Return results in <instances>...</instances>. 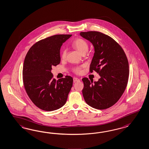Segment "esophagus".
<instances>
[{"mask_svg": "<svg viewBox=\"0 0 149 149\" xmlns=\"http://www.w3.org/2000/svg\"><path fill=\"white\" fill-rule=\"evenodd\" d=\"M79 81H80V79L79 78H78L77 77H73V81H74V83Z\"/></svg>", "mask_w": 149, "mask_h": 149, "instance_id": "1", "label": "esophagus"}]
</instances>
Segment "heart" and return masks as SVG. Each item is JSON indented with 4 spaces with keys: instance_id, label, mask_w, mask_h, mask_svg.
<instances>
[{
    "instance_id": "1",
    "label": "heart",
    "mask_w": 149,
    "mask_h": 149,
    "mask_svg": "<svg viewBox=\"0 0 149 149\" xmlns=\"http://www.w3.org/2000/svg\"><path fill=\"white\" fill-rule=\"evenodd\" d=\"M72 45L81 54L86 53V52L88 51L89 48V45L88 42L85 40L81 38H76L73 42ZM66 49L65 48H64L61 53V56L63 59H65L66 58ZM83 67V66L74 67L72 68V71L76 74H80L81 72V69Z\"/></svg>"
}]
</instances>
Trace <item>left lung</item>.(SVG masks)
Wrapping results in <instances>:
<instances>
[{"instance_id": "left-lung-1", "label": "left lung", "mask_w": 149, "mask_h": 149, "mask_svg": "<svg viewBox=\"0 0 149 149\" xmlns=\"http://www.w3.org/2000/svg\"><path fill=\"white\" fill-rule=\"evenodd\" d=\"M83 38L93 43L95 53L90 66L101 78L97 81L83 78L82 93L86 103L97 109L115 104L127 86L129 65L126 55L118 43L109 36L96 31L81 32Z\"/></svg>"}]
</instances>
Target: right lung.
Returning <instances> with one entry per match:
<instances>
[{
    "instance_id": "add662e5",
    "label": "right lung",
    "mask_w": 149,
    "mask_h": 149,
    "mask_svg": "<svg viewBox=\"0 0 149 149\" xmlns=\"http://www.w3.org/2000/svg\"><path fill=\"white\" fill-rule=\"evenodd\" d=\"M71 36L60 34L41 40L30 47L24 59L22 74L26 93L43 111H55L63 106L72 86L71 77L56 81L51 72L52 66L60 63V47Z\"/></svg>"
}]
</instances>
